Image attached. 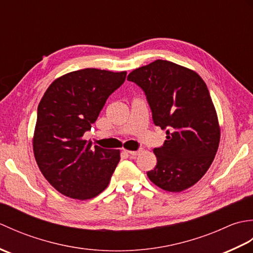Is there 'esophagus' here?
<instances>
[{"label": "esophagus", "instance_id": "34e87169", "mask_svg": "<svg viewBox=\"0 0 253 253\" xmlns=\"http://www.w3.org/2000/svg\"><path fill=\"white\" fill-rule=\"evenodd\" d=\"M127 152L129 153L131 157H137V155H139L142 152V150H137V151H127Z\"/></svg>", "mask_w": 253, "mask_h": 253}]
</instances>
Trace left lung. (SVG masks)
Wrapping results in <instances>:
<instances>
[{
	"label": "left lung",
	"mask_w": 253,
	"mask_h": 253,
	"mask_svg": "<svg viewBox=\"0 0 253 253\" xmlns=\"http://www.w3.org/2000/svg\"><path fill=\"white\" fill-rule=\"evenodd\" d=\"M147 95L153 122L166 140L153 152L147 175L161 189L180 192L200 180L217 152L221 127L206 83L187 67L157 60L128 75Z\"/></svg>",
	"instance_id": "8db88e82"
}]
</instances>
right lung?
Instances as JSON below:
<instances>
[{
    "instance_id": "right-lung-1",
    "label": "right lung",
    "mask_w": 253,
    "mask_h": 253,
    "mask_svg": "<svg viewBox=\"0 0 253 253\" xmlns=\"http://www.w3.org/2000/svg\"><path fill=\"white\" fill-rule=\"evenodd\" d=\"M126 74L96 68L71 72L56 78L42 96L32 149L42 175L62 195L88 200L109 185L120 150L92 148L84 133Z\"/></svg>"
}]
</instances>
